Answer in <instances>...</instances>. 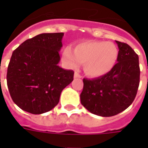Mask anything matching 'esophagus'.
Returning a JSON list of instances; mask_svg holds the SVG:
<instances>
[{"label": "esophagus", "instance_id": "1", "mask_svg": "<svg viewBox=\"0 0 148 148\" xmlns=\"http://www.w3.org/2000/svg\"><path fill=\"white\" fill-rule=\"evenodd\" d=\"M74 78H81V75H80V74H79V73L78 72H75V73H74Z\"/></svg>", "mask_w": 148, "mask_h": 148}]
</instances>
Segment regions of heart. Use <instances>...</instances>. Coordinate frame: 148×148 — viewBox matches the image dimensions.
<instances>
[{"instance_id": "1", "label": "heart", "mask_w": 148, "mask_h": 148, "mask_svg": "<svg viewBox=\"0 0 148 148\" xmlns=\"http://www.w3.org/2000/svg\"><path fill=\"white\" fill-rule=\"evenodd\" d=\"M63 60L71 68H77L84 64L87 75L98 77L105 75L113 69L118 58V49L114 44L100 40H88L77 44L74 51L65 47Z\"/></svg>"}]
</instances>
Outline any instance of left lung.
Wrapping results in <instances>:
<instances>
[{
    "mask_svg": "<svg viewBox=\"0 0 148 148\" xmlns=\"http://www.w3.org/2000/svg\"><path fill=\"white\" fill-rule=\"evenodd\" d=\"M117 63L109 73L97 78H84L81 104L94 114L111 117L124 111L134 101L140 82L138 55L128 45L115 40Z\"/></svg>",
    "mask_w": 148,
    "mask_h": 148,
    "instance_id": "1",
    "label": "left lung"
}]
</instances>
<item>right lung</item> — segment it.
<instances>
[{"mask_svg": "<svg viewBox=\"0 0 148 148\" xmlns=\"http://www.w3.org/2000/svg\"><path fill=\"white\" fill-rule=\"evenodd\" d=\"M64 33L40 34L14 51L7 83L13 101L24 111L40 114L52 110L74 71L58 66Z\"/></svg>", "mask_w": 148, "mask_h": 148, "instance_id": "1", "label": "right lung"}]
</instances>
